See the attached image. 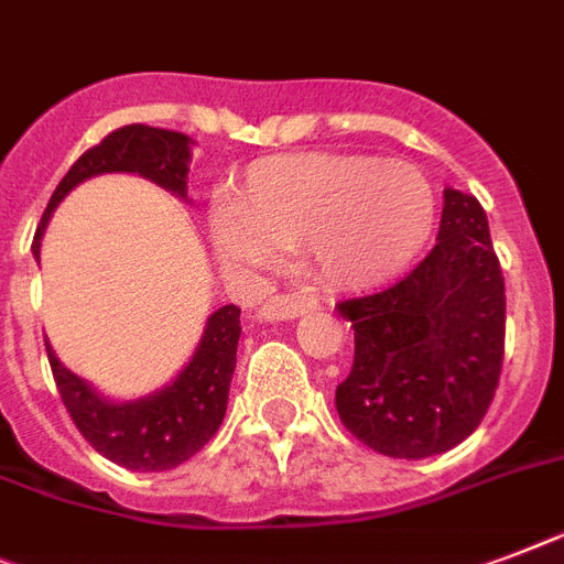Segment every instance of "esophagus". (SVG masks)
Wrapping results in <instances>:
<instances>
[{"mask_svg":"<svg viewBox=\"0 0 564 564\" xmlns=\"http://www.w3.org/2000/svg\"><path fill=\"white\" fill-rule=\"evenodd\" d=\"M318 301L310 295H297V292H286V295H272L269 301H263L258 310V315L263 322H292L297 315L315 310Z\"/></svg>","mask_w":564,"mask_h":564,"instance_id":"34e87169","label":"esophagus"}]
</instances>
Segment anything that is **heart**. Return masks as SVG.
Masks as SVG:
<instances>
[{"instance_id":"1","label":"heart","mask_w":564,"mask_h":564,"mask_svg":"<svg viewBox=\"0 0 564 564\" xmlns=\"http://www.w3.org/2000/svg\"><path fill=\"white\" fill-rule=\"evenodd\" d=\"M437 223V194L416 164L359 153L272 155L251 164L240 203L210 210L214 251L228 269H272L283 246H310L336 286L368 290L420 258Z\"/></svg>"}]
</instances>
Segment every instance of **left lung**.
<instances>
[{
  "label": "left lung",
  "instance_id": "left-lung-1",
  "mask_svg": "<svg viewBox=\"0 0 564 564\" xmlns=\"http://www.w3.org/2000/svg\"><path fill=\"white\" fill-rule=\"evenodd\" d=\"M354 327L341 423L379 455H443L464 443L496 397L505 361V274L487 214L446 187L437 246L400 283L336 304Z\"/></svg>",
  "mask_w": 564,
  "mask_h": 564
}]
</instances>
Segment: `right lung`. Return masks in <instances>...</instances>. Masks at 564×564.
Masks as SVG:
<instances>
[{"instance_id":"1","label":"right lung","mask_w":564,"mask_h":564,"mask_svg":"<svg viewBox=\"0 0 564 564\" xmlns=\"http://www.w3.org/2000/svg\"><path fill=\"white\" fill-rule=\"evenodd\" d=\"M191 144L185 132L159 130L148 123H130L109 132L107 139L86 150L48 199L34 235V258L40 260V240L63 196L80 182L100 173H139L171 194L187 196V164ZM237 341H240V310L235 304L219 306L205 324L196 354L171 386L139 397L116 402L80 379L54 356L45 341V354L57 382L59 400L77 432L84 434L95 452L135 473H162L185 464L205 443L217 434L228 405V386L235 377Z\"/></svg>"}]
</instances>
